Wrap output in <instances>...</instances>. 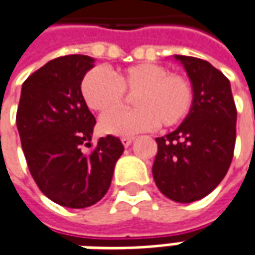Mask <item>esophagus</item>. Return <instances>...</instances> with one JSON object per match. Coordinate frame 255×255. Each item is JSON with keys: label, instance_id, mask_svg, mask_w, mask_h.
<instances>
[{"label": "esophagus", "instance_id": "1", "mask_svg": "<svg viewBox=\"0 0 255 255\" xmlns=\"http://www.w3.org/2000/svg\"><path fill=\"white\" fill-rule=\"evenodd\" d=\"M132 141H134L132 136H123V138H121V142H123L124 146H129V145L132 144Z\"/></svg>", "mask_w": 255, "mask_h": 255}]
</instances>
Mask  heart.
<instances>
[{
	"mask_svg": "<svg viewBox=\"0 0 255 255\" xmlns=\"http://www.w3.org/2000/svg\"><path fill=\"white\" fill-rule=\"evenodd\" d=\"M80 90L87 107L104 114L99 124L101 132L120 136L149 131L158 124L163 128L178 126L188 117L195 99L188 77L155 63L129 66L113 79L101 69H92L84 75ZM126 94H134L136 109L111 113L122 107Z\"/></svg>",
	"mask_w": 255,
	"mask_h": 255,
	"instance_id": "b5f03b06",
	"label": "heart"
}]
</instances>
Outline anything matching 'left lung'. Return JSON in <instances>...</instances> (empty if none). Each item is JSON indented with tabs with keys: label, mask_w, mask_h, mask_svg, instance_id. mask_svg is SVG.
I'll use <instances>...</instances> for the list:
<instances>
[{
	"label": "left lung",
	"mask_w": 255,
	"mask_h": 255,
	"mask_svg": "<svg viewBox=\"0 0 255 255\" xmlns=\"http://www.w3.org/2000/svg\"><path fill=\"white\" fill-rule=\"evenodd\" d=\"M193 86L188 117L175 131L156 138L152 175L166 198L190 203L207 196L230 168L237 110L230 82L209 62L175 55Z\"/></svg>",
	"instance_id": "8db88e82"
}]
</instances>
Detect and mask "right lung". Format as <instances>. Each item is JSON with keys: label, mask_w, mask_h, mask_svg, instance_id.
Wrapping results in <instances>:
<instances>
[{"label": "right lung", "mask_w": 255, "mask_h": 255, "mask_svg": "<svg viewBox=\"0 0 255 255\" xmlns=\"http://www.w3.org/2000/svg\"><path fill=\"white\" fill-rule=\"evenodd\" d=\"M93 62L86 55L48 62L23 82L16 111L32 178L46 198L73 209L103 199L124 151L117 136H103L94 146L90 142L96 119L84 103L80 84Z\"/></svg>", "instance_id": "1"}]
</instances>
